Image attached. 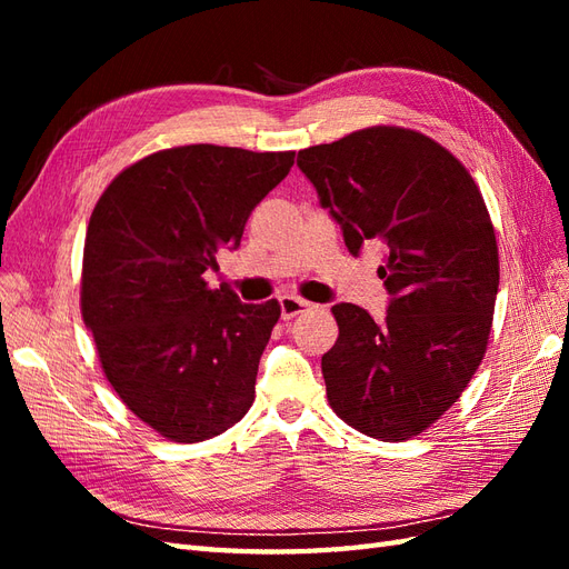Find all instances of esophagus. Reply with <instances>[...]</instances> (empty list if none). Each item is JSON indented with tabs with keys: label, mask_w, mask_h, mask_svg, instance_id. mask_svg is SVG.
<instances>
[{
	"label": "esophagus",
	"mask_w": 569,
	"mask_h": 569,
	"mask_svg": "<svg viewBox=\"0 0 569 569\" xmlns=\"http://www.w3.org/2000/svg\"><path fill=\"white\" fill-rule=\"evenodd\" d=\"M308 308H313V303H308V301H303V299H299V297L287 295V297L280 299V313H282L284 320L297 318L299 313L308 311Z\"/></svg>",
	"instance_id": "esophagus-1"
}]
</instances>
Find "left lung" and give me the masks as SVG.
<instances>
[{
    "label": "left lung",
    "mask_w": 569,
    "mask_h": 569,
    "mask_svg": "<svg viewBox=\"0 0 569 569\" xmlns=\"http://www.w3.org/2000/svg\"><path fill=\"white\" fill-rule=\"evenodd\" d=\"M301 173L360 256L380 242L387 318L337 303L322 356L327 399L358 432L420 435L449 410L487 351L498 295L489 211L465 166L429 137L377 126L301 149Z\"/></svg>",
    "instance_id": "left-lung-1"
}]
</instances>
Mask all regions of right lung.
Wrapping results in <instances>:
<instances>
[{
    "mask_svg": "<svg viewBox=\"0 0 569 569\" xmlns=\"http://www.w3.org/2000/svg\"><path fill=\"white\" fill-rule=\"evenodd\" d=\"M295 151L189 144L126 168L97 201L82 253V320L123 403L194 443L244 418L280 303L239 301L203 272L242 244Z\"/></svg>",
    "mask_w": 569,
    "mask_h": 569,
    "instance_id": "obj_1",
    "label": "right lung"
}]
</instances>
